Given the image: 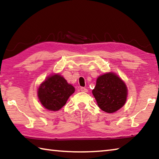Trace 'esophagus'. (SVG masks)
I'll list each match as a JSON object with an SVG mask.
<instances>
[{"mask_svg": "<svg viewBox=\"0 0 159 159\" xmlns=\"http://www.w3.org/2000/svg\"><path fill=\"white\" fill-rule=\"evenodd\" d=\"M80 90L81 92H83V93H88V89H86V88H83V87H81L80 88Z\"/></svg>", "mask_w": 159, "mask_h": 159, "instance_id": "34e87169", "label": "esophagus"}]
</instances>
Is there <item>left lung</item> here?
<instances>
[{
    "mask_svg": "<svg viewBox=\"0 0 159 159\" xmlns=\"http://www.w3.org/2000/svg\"><path fill=\"white\" fill-rule=\"evenodd\" d=\"M92 93L99 108L111 114L124 106L127 100L128 88L120 77L114 72H108L97 79Z\"/></svg>",
    "mask_w": 159,
    "mask_h": 159,
    "instance_id": "8db88e82",
    "label": "left lung"
}]
</instances>
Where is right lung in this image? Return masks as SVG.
<instances>
[{
  "label": "right lung",
  "instance_id": "obj_1",
  "mask_svg": "<svg viewBox=\"0 0 159 159\" xmlns=\"http://www.w3.org/2000/svg\"><path fill=\"white\" fill-rule=\"evenodd\" d=\"M75 88L67 83L59 74L48 76L38 89V98L45 109L49 111H59L65 105Z\"/></svg>",
  "mask_w": 159,
  "mask_h": 159
}]
</instances>
